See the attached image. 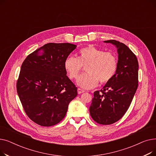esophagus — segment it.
I'll return each instance as SVG.
<instances>
[{"label":"esophagus","mask_w":156,"mask_h":156,"mask_svg":"<svg viewBox=\"0 0 156 156\" xmlns=\"http://www.w3.org/2000/svg\"><path fill=\"white\" fill-rule=\"evenodd\" d=\"M85 91L83 90H82V89H81V88H78V94H82V93H83Z\"/></svg>","instance_id":"1"}]
</instances>
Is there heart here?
Returning a JSON list of instances; mask_svg holds the SVG:
<instances>
[{
	"label": "heart",
	"mask_w": 156,
	"mask_h": 156,
	"mask_svg": "<svg viewBox=\"0 0 156 156\" xmlns=\"http://www.w3.org/2000/svg\"><path fill=\"white\" fill-rule=\"evenodd\" d=\"M82 66L87 72L79 77L77 84L85 89L95 87L99 82L106 83L113 78L118 68L116 55L94 46L80 49L78 57L69 55L64 60V68L71 80L76 79Z\"/></svg>",
	"instance_id": "1"
}]
</instances>
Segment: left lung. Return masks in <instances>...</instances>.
<instances>
[{"label": "left lung", "instance_id": "left-lung-1", "mask_svg": "<svg viewBox=\"0 0 156 156\" xmlns=\"http://www.w3.org/2000/svg\"><path fill=\"white\" fill-rule=\"evenodd\" d=\"M104 42L116 46L118 68L102 89L94 92L89 111L97 123L106 125L119 120L132 103L138 88V62L136 55L125 44L114 40Z\"/></svg>", "mask_w": 156, "mask_h": 156}]
</instances>
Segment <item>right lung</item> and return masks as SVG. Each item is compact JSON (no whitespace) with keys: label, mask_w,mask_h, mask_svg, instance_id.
<instances>
[{"label":"right lung","mask_w":156,"mask_h":156,"mask_svg":"<svg viewBox=\"0 0 156 156\" xmlns=\"http://www.w3.org/2000/svg\"><path fill=\"white\" fill-rule=\"evenodd\" d=\"M76 48L69 43H48L23 61L17 92L27 116L35 123L51 126L66 116L77 87L66 76L64 60Z\"/></svg>","instance_id":"right-lung-1"}]
</instances>
